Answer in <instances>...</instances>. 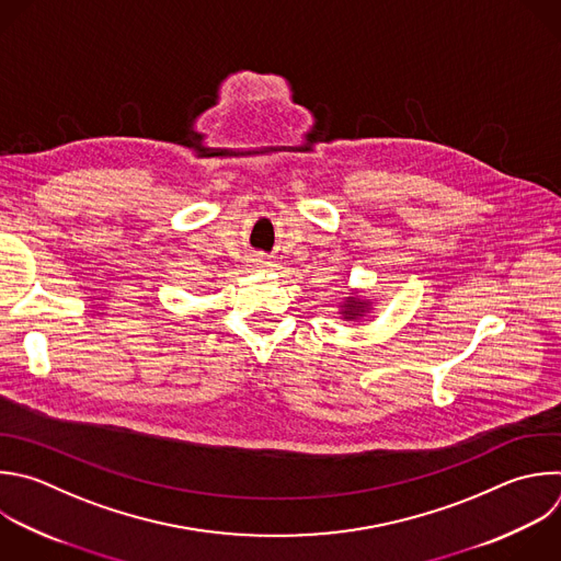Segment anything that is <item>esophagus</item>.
I'll return each mask as SVG.
<instances>
[{
	"instance_id": "34e87169",
	"label": "esophagus",
	"mask_w": 561,
	"mask_h": 561,
	"mask_svg": "<svg viewBox=\"0 0 561 561\" xmlns=\"http://www.w3.org/2000/svg\"><path fill=\"white\" fill-rule=\"evenodd\" d=\"M255 262H262V260H255Z\"/></svg>"
}]
</instances>
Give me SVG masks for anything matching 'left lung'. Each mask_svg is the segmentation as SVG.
Instances as JSON below:
<instances>
[{"label": "left lung", "instance_id": "obj_1", "mask_svg": "<svg viewBox=\"0 0 561 561\" xmlns=\"http://www.w3.org/2000/svg\"><path fill=\"white\" fill-rule=\"evenodd\" d=\"M367 308L365 301H358L356 297H347V304H343V319H356Z\"/></svg>", "mask_w": 561, "mask_h": 561}]
</instances>
